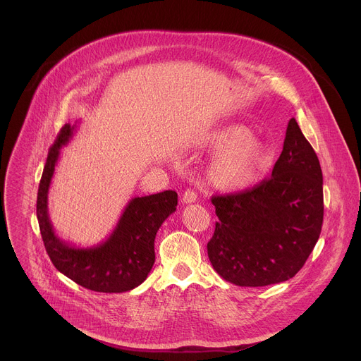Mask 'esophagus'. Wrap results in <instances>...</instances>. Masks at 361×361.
I'll use <instances>...</instances> for the list:
<instances>
[{"instance_id": "34e87169", "label": "esophagus", "mask_w": 361, "mask_h": 361, "mask_svg": "<svg viewBox=\"0 0 361 361\" xmlns=\"http://www.w3.org/2000/svg\"><path fill=\"white\" fill-rule=\"evenodd\" d=\"M183 202L184 204H191V202H195L197 200V194L192 191V190H185L184 194H183Z\"/></svg>"}]
</instances>
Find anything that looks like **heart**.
Segmentation results:
<instances>
[{
  "instance_id": "b5f03b06",
  "label": "heart",
  "mask_w": 361,
  "mask_h": 361,
  "mask_svg": "<svg viewBox=\"0 0 361 361\" xmlns=\"http://www.w3.org/2000/svg\"><path fill=\"white\" fill-rule=\"evenodd\" d=\"M201 148L217 154L209 169V180L221 190L252 184L271 159L269 145L240 124L221 126L207 133L201 140Z\"/></svg>"
}]
</instances>
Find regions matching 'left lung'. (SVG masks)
<instances>
[{"mask_svg":"<svg viewBox=\"0 0 361 361\" xmlns=\"http://www.w3.org/2000/svg\"><path fill=\"white\" fill-rule=\"evenodd\" d=\"M212 202L220 221L207 252L226 281L263 287L294 277L320 237L324 214L320 161L297 121H288L271 178Z\"/></svg>","mask_w":361,"mask_h":361,"instance_id":"8db88e82","label":"left lung"}]
</instances>
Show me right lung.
<instances>
[{"label": "right lung", "instance_id": "1", "mask_svg": "<svg viewBox=\"0 0 361 361\" xmlns=\"http://www.w3.org/2000/svg\"><path fill=\"white\" fill-rule=\"evenodd\" d=\"M75 128L77 124H66L48 152L37 197L41 237L56 269L77 284L99 293L130 291L147 279L156 262L154 240L177 209V192L167 190L131 198L113 233L99 244L77 247L61 240L48 216V190L61 148Z\"/></svg>", "mask_w": 361, "mask_h": 361}]
</instances>
